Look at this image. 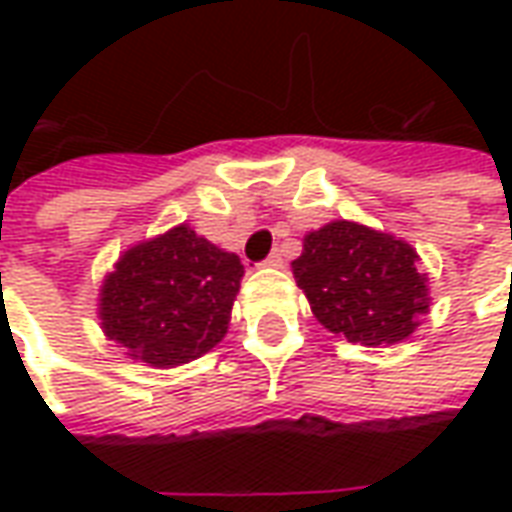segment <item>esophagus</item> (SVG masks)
Segmentation results:
<instances>
[{
    "label": "esophagus",
    "instance_id": "obj_1",
    "mask_svg": "<svg viewBox=\"0 0 512 512\" xmlns=\"http://www.w3.org/2000/svg\"><path fill=\"white\" fill-rule=\"evenodd\" d=\"M263 266H266V268H282V255H279V252H271V255L263 260Z\"/></svg>",
    "mask_w": 512,
    "mask_h": 512
}]
</instances>
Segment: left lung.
I'll return each instance as SVG.
<instances>
[{
    "label": "left lung",
    "mask_w": 512,
    "mask_h": 512,
    "mask_svg": "<svg viewBox=\"0 0 512 512\" xmlns=\"http://www.w3.org/2000/svg\"><path fill=\"white\" fill-rule=\"evenodd\" d=\"M290 268L318 323L348 343H403L430 312L417 249L367 224L337 219L312 230Z\"/></svg>",
    "instance_id": "8db88e82"
}]
</instances>
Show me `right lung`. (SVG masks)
Wrapping results in <instances>:
<instances>
[{"label":"right lung","instance_id":"1","mask_svg":"<svg viewBox=\"0 0 512 512\" xmlns=\"http://www.w3.org/2000/svg\"><path fill=\"white\" fill-rule=\"evenodd\" d=\"M241 277L238 255L178 224L117 257L98 293L101 329L134 362L186 365L224 340Z\"/></svg>","mask_w":512,"mask_h":512}]
</instances>
